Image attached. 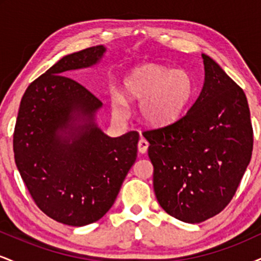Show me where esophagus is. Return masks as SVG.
Wrapping results in <instances>:
<instances>
[{
    "instance_id": "esophagus-1",
    "label": "esophagus",
    "mask_w": 261,
    "mask_h": 261,
    "mask_svg": "<svg viewBox=\"0 0 261 261\" xmlns=\"http://www.w3.org/2000/svg\"><path fill=\"white\" fill-rule=\"evenodd\" d=\"M148 141L146 139H143V137H141L139 143H137V148H139V152L140 153H146V151H147L148 148Z\"/></svg>"
}]
</instances>
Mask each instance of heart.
Wrapping results in <instances>:
<instances>
[{"label": "heart", "mask_w": 261, "mask_h": 261, "mask_svg": "<svg viewBox=\"0 0 261 261\" xmlns=\"http://www.w3.org/2000/svg\"><path fill=\"white\" fill-rule=\"evenodd\" d=\"M124 88L130 99L142 100L141 114L153 125L175 120L187 108L194 91L187 71L160 65H146L134 70L125 79Z\"/></svg>", "instance_id": "1"}]
</instances>
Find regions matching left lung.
Masks as SVG:
<instances>
[{"label": "left lung", "instance_id": "obj_1", "mask_svg": "<svg viewBox=\"0 0 261 261\" xmlns=\"http://www.w3.org/2000/svg\"><path fill=\"white\" fill-rule=\"evenodd\" d=\"M205 83L181 118L142 133L149 142L153 189L167 214L188 223L216 216L249 164L253 126L243 89L202 54Z\"/></svg>", "mask_w": 261, "mask_h": 261}]
</instances>
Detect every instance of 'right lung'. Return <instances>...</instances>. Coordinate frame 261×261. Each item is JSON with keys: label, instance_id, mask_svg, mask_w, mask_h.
<instances>
[{"label": "right lung", "instance_id": "right-lung-1", "mask_svg": "<svg viewBox=\"0 0 261 261\" xmlns=\"http://www.w3.org/2000/svg\"><path fill=\"white\" fill-rule=\"evenodd\" d=\"M104 51L103 45H97L71 54L33 81L14 126V161L33 201L67 226L100 220L137 157L139 133L115 139L104 135L92 121L101 101L66 76L70 70L97 64ZM73 112L87 116L89 124L73 129ZM60 130L70 136L61 137Z\"/></svg>", "mask_w": 261, "mask_h": 261}]
</instances>
